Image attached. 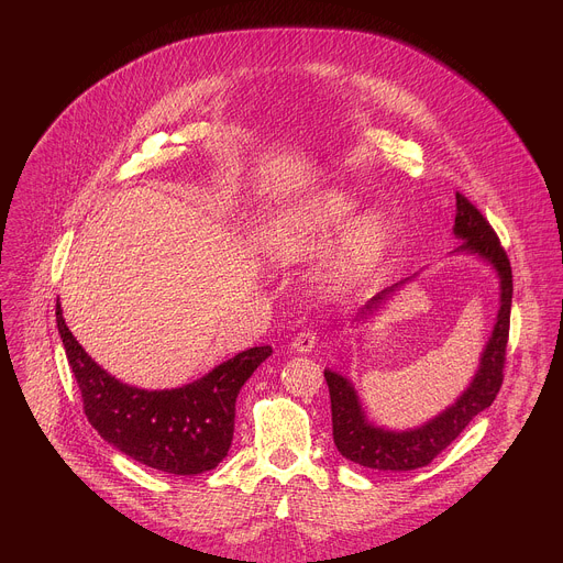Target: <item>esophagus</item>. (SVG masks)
<instances>
[{
  "label": "esophagus",
  "instance_id": "obj_1",
  "mask_svg": "<svg viewBox=\"0 0 563 563\" xmlns=\"http://www.w3.org/2000/svg\"><path fill=\"white\" fill-rule=\"evenodd\" d=\"M316 341H318V336H316L311 330H305V332H300V334L294 336L291 350H294L296 354H309V352L316 347Z\"/></svg>",
  "mask_w": 563,
  "mask_h": 563
}]
</instances>
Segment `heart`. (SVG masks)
<instances>
[{"label": "heart", "instance_id": "heart-1", "mask_svg": "<svg viewBox=\"0 0 563 563\" xmlns=\"http://www.w3.org/2000/svg\"><path fill=\"white\" fill-rule=\"evenodd\" d=\"M389 235L383 213L358 216V205L345 191L325 189L278 211L267 229L265 247L269 258L296 263L328 252L341 236L325 280L332 294H345L380 265Z\"/></svg>", "mask_w": 563, "mask_h": 563}]
</instances>
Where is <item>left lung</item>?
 Wrapping results in <instances>:
<instances>
[{
  "label": "left lung",
  "mask_w": 563,
  "mask_h": 563,
  "mask_svg": "<svg viewBox=\"0 0 563 563\" xmlns=\"http://www.w3.org/2000/svg\"><path fill=\"white\" fill-rule=\"evenodd\" d=\"M452 231L459 240H463L452 254L476 256L478 261L490 265L499 278V311L495 318L493 334L484 352H481L478 367L470 385L461 391V396H456L454 404L439 412L434 419L410 430H387L374 426L361 406V398L352 380L339 372H332L330 367L325 369V380L332 398L334 443L345 459L363 467L383 472H404L428 465L465 430V426L478 412H484L486 408L493 406L495 396L501 389L512 307L510 261L490 222L461 194H456V216ZM412 280L415 276L376 294L365 307H361V311L352 320V325L358 328L363 323H369V320L378 316V311L387 305V300H391L398 289H404Z\"/></svg>",
  "instance_id": "obj_1"
}]
</instances>
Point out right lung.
<instances>
[{"mask_svg":"<svg viewBox=\"0 0 563 563\" xmlns=\"http://www.w3.org/2000/svg\"><path fill=\"white\" fill-rule=\"evenodd\" d=\"M55 318L85 415L104 441L146 467L180 476L213 470L227 456L238 391L272 356L269 345L240 352L183 387L140 389L111 376L85 352L64 323L59 298Z\"/></svg>","mask_w":563,"mask_h":563,"instance_id":"right-lung-1","label":"right lung"}]
</instances>
